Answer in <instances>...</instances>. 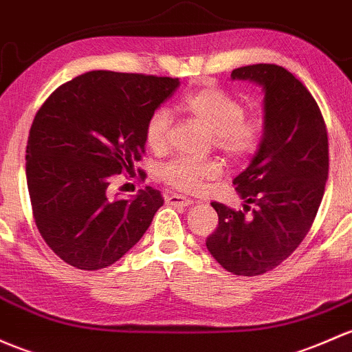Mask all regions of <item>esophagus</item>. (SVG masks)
<instances>
[{
    "label": "esophagus",
    "instance_id": "obj_1",
    "mask_svg": "<svg viewBox=\"0 0 352 352\" xmlns=\"http://www.w3.org/2000/svg\"><path fill=\"white\" fill-rule=\"evenodd\" d=\"M165 202H166V204H170V206H180V207H187V206L192 204V201H188V199L182 197V195H177V194L166 195Z\"/></svg>",
    "mask_w": 352,
    "mask_h": 352
}]
</instances>
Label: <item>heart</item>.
I'll return each instance as SVG.
<instances>
[{"label":"heart","instance_id":"obj_1","mask_svg":"<svg viewBox=\"0 0 352 352\" xmlns=\"http://www.w3.org/2000/svg\"><path fill=\"white\" fill-rule=\"evenodd\" d=\"M179 108L204 124L212 133L214 146L234 162L250 158L263 140L266 128L263 113H244L241 102L219 87H201L187 92L180 99ZM170 124L168 111L157 109L150 114L145 142L151 150H166ZM221 172L223 166L217 160L173 158L158 168V179L175 190L192 194L201 190L206 182L216 180Z\"/></svg>","mask_w":352,"mask_h":352}]
</instances>
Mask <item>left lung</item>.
<instances>
[{
  "label": "left lung",
  "instance_id": "8db88e82",
  "mask_svg": "<svg viewBox=\"0 0 352 352\" xmlns=\"http://www.w3.org/2000/svg\"><path fill=\"white\" fill-rule=\"evenodd\" d=\"M232 79L253 80L265 92V135L250 166L232 184L249 212L212 202L219 224L206 246L224 270L243 276L276 268L312 228L329 175L322 113L300 80L275 64L234 69Z\"/></svg>",
  "mask_w": 352,
  "mask_h": 352
}]
</instances>
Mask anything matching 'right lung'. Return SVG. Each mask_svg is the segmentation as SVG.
Instances as JSON below:
<instances>
[{
	"instance_id": "1",
	"label": "right lung",
	"mask_w": 352,
	"mask_h": 352,
	"mask_svg": "<svg viewBox=\"0 0 352 352\" xmlns=\"http://www.w3.org/2000/svg\"><path fill=\"white\" fill-rule=\"evenodd\" d=\"M179 86L172 77L91 70L55 89L35 114L27 143L30 201L40 234L65 263H116L164 206L157 188L124 201L111 199L108 187L142 160L148 118Z\"/></svg>"
}]
</instances>
